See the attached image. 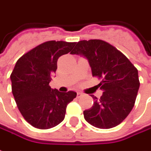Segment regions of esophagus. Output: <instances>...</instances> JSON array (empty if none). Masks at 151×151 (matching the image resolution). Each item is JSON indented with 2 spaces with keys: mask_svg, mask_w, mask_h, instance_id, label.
Masks as SVG:
<instances>
[{
  "mask_svg": "<svg viewBox=\"0 0 151 151\" xmlns=\"http://www.w3.org/2000/svg\"><path fill=\"white\" fill-rule=\"evenodd\" d=\"M82 96H83V94L81 93V92H78V93H77V96H78V97H81Z\"/></svg>",
  "mask_w": 151,
  "mask_h": 151,
  "instance_id": "34e87169",
  "label": "esophagus"
}]
</instances>
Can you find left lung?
I'll list each match as a JSON object with an SVG mask.
<instances>
[{
	"label": "left lung",
	"instance_id": "8db88e82",
	"mask_svg": "<svg viewBox=\"0 0 151 151\" xmlns=\"http://www.w3.org/2000/svg\"><path fill=\"white\" fill-rule=\"evenodd\" d=\"M70 53L86 57L92 76L102 79L99 86L103 95L99 99L91 95L93 105L83 111L84 119L98 128L118 126L135 105L140 86L137 68L114 46L99 39L80 41Z\"/></svg>",
	"mask_w": 151,
	"mask_h": 151
}]
</instances>
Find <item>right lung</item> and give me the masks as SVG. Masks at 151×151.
<instances>
[{
  "mask_svg": "<svg viewBox=\"0 0 151 151\" xmlns=\"http://www.w3.org/2000/svg\"><path fill=\"white\" fill-rule=\"evenodd\" d=\"M76 42L49 41L23 55L10 74L12 93L24 119L38 129L55 127L65 119L75 91L60 92L49 85L57 69V60Z\"/></svg>",
  "mask_w": 151,
  "mask_h": 151,
  "instance_id": "right-lung-1",
  "label": "right lung"
}]
</instances>
